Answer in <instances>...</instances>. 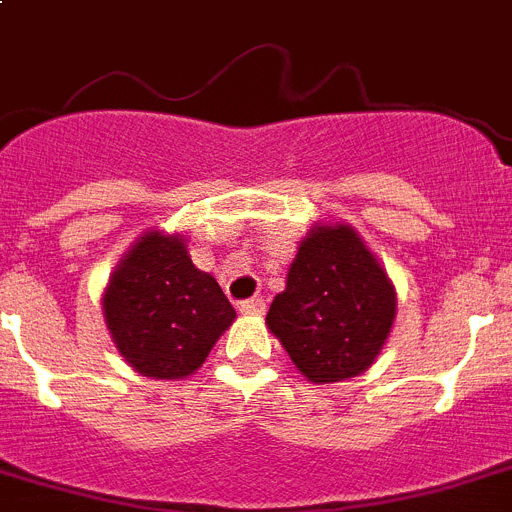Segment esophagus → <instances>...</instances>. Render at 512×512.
I'll use <instances>...</instances> for the list:
<instances>
[{"mask_svg":"<svg viewBox=\"0 0 512 512\" xmlns=\"http://www.w3.org/2000/svg\"><path fill=\"white\" fill-rule=\"evenodd\" d=\"M239 313H247V316H262V313H265V301H262V298L242 301L239 303Z\"/></svg>","mask_w":512,"mask_h":512,"instance_id":"34e87169","label":"esophagus"}]
</instances>
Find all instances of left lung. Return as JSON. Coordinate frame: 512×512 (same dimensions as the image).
<instances>
[{
  "instance_id": "8db88e82",
  "label": "left lung",
  "mask_w": 512,
  "mask_h": 512,
  "mask_svg": "<svg viewBox=\"0 0 512 512\" xmlns=\"http://www.w3.org/2000/svg\"><path fill=\"white\" fill-rule=\"evenodd\" d=\"M395 311L393 280L357 229L319 222L298 242L265 324L306 380L329 385L375 365Z\"/></svg>"
}]
</instances>
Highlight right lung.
I'll return each mask as SVG.
<instances>
[{
  "instance_id": "add662e5",
  "label": "right lung",
  "mask_w": 512,
  "mask_h": 512,
  "mask_svg": "<svg viewBox=\"0 0 512 512\" xmlns=\"http://www.w3.org/2000/svg\"><path fill=\"white\" fill-rule=\"evenodd\" d=\"M101 311L124 362L150 380H183L209 357L237 311L191 262L183 234L147 229L117 262Z\"/></svg>"
}]
</instances>
